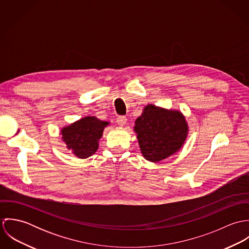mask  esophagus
I'll return each instance as SVG.
<instances>
[{
	"label": "esophagus",
	"mask_w": 249,
	"mask_h": 249,
	"mask_svg": "<svg viewBox=\"0 0 249 249\" xmlns=\"http://www.w3.org/2000/svg\"><path fill=\"white\" fill-rule=\"evenodd\" d=\"M126 122H127V119H126L125 116H120V117L117 119V124H118L120 126L125 125Z\"/></svg>",
	"instance_id": "1"
}]
</instances>
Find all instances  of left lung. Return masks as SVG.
Masks as SVG:
<instances>
[{
  "label": "left lung",
  "instance_id": "8db88e82",
  "mask_svg": "<svg viewBox=\"0 0 249 249\" xmlns=\"http://www.w3.org/2000/svg\"><path fill=\"white\" fill-rule=\"evenodd\" d=\"M134 131L143 158L156 163L180 150L189 126L179 110L147 105L135 121Z\"/></svg>",
  "mask_w": 249,
  "mask_h": 249
}]
</instances>
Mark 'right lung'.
<instances>
[{"instance_id": "1", "label": "right lung", "mask_w": 249, "mask_h": 249, "mask_svg": "<svg viewBox=\"0 0 249 249\" xmlns=\"http://www.w3.org/2000/svg\"><path fill=\"white\" fill-rule=\"evenodd\" d=\"M109 124V122L102 121L95 116H86L62 127L61 139L74 156L86 159L98 150L99 140Z\"/></svg>"}]
</instances>
